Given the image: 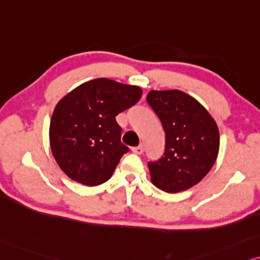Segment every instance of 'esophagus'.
<instances>
[{"instance_id":"esophagus-1","label":"esophagus","mask_w":260,"mask_h":260,"mask_svg":"<svg viewBox=\"0 0 260 260\" xmlns=\"http://www.w3.org/2000/svg\"><path fill=\"white\" fill-rule=\"evenodd\" d=\"M132 152H134L136 154H141L144 152V147L141 146V145H140V146H138V147H133Z\"/></svg>"}]
</instances>
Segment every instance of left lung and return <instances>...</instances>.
<instances>
[{"instance_id":"8db88e82","label":"left lung","mask_w":260,"mask_h":260,"mask_svg":"<svg viewBox=\"0 0 260 260\" xmlns=\"http://www.w3.org/2000/svg\"><path fill=\"white\" fill-rule=\"evenodd\" d=\"M146 100L165 132L164 155L148 162L151 182L165 192L188 190L215 164L219 127L205 107L181 90H151Z\"/></svg>"}]
</instances>
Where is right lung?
<instances>
[{"mask_svg":"<svg viewBox=\"0 0 260 260\" xmlns=\"http://www.w3.org/2000/svg\"><path fill=\"white\" fill-rule=\"evenodd\" d=\"M143 90L108 78L78 85L59 100L50 122V146L72 181L95 186L112 177L128 151L115 116L136 105Z\"/></svg>","mask_w":260,"mask_h":260,"instance_id":"right-lung-1","label":"right lung"}]
</instances>
